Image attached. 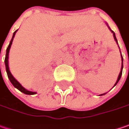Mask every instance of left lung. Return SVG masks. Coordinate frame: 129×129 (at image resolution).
<instances>
[{"instance_id":"8db88e82","label":"left lung","mask_w":129,"mask_h":129,"mask_svg":"<svg viewBox=\"0 0 129 129\" xmlns=\"http://www.w3.org/2000/svg\"><path fill=\"white\" fill-rule=\"evenodd\" d=\"M109 29H110V28L109 27ZM110 31H112V33H113V37H114V39H115V40L116 41V42L118 43V41H117V39H116V37H115V32L113 31H112L111 29H110ZM121 60H122V66H121V69H120V74H119V75H118V79H117V81H116V82H115V84H114V86L113 87H115V85L117 84V83L119 81V80H120V77H121V75H122V71H123V56H122V55H121ZM106 93H104V94H100V96L101 95H104V94H105Z\"/></svg>"}]
</instances>
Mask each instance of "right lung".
<instances>
[{
  "label": "right lung",
  "mask_w": 129,
  "mask_h": 129,
  "mask_svg": "<svg viewBox=\"0 0 129 129\" xmlns=\"http://www.w3.org/2000/svg\"><path fill=\"white\" fill-rule=\"evenodd\" d=\"M17 31H15L14 32V35H13V37H12V39H11V42L9 43V46H8V48L6 49V58H5V65H6V72H7V75H8V77H9V80L11 82V84L14 85V87H16V89H18L19 91H21V92L24 93L26 94H36V92H31V91H28L27 89H26L25 88H24V87H22L21 85V84H20L19 81H17L15 78H14L13 75L11 74V71L9 70V50H10V48H11V45H12V42H13V40H14V36H15V34H16V32Z\"/></svg>",
  "instance_id": "add662e5"
}]
</instances>
